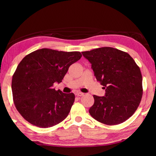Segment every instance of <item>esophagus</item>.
<instances>
[{
	"instance_id": "34e87169",
	"label": "esophagus",
	"mask_w": 156,
	"mask_h": 156,
	"mask_svg": "<svg viewBox=\"0 0 156 156\" xmlns=\"http://www.w3.org/2000/svg\"><path fill=\"white\" fill-rule=\"evenodd\" d=\"M76 96H77V97H82V96H84V93H82V92H76Z\"/></svg>"
}]
</instances>
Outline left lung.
<instances>
[{
    "instance_id": "8db88e82",
    "label": "left lung",
    "mask_w": 156,
    "mask_h": 156,
    "mask_svg": "<svg viewBox=\"0 0 156 156\" xmlns=\"http://www.w3.org/2000/svg\"><path fill=\"white\" fill-rule=\"evenodd\" d=\"M94 76L103 86L105 97L93 95L89 113L108 125L122 123L136 111L143 95L140 68L127 52L111 47L82 51Z\"/></svg>"
}]
</instances>
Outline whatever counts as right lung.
<instances>
[{"label":"right lung","instance_id":"1","mask_svg":"<svg viewBox=\"0 0 156 156\" xmlns=\"http://www.w3.org/2000/svg\"><path fill=\"white\" fill-rule=\"evenodd\" d=\"M81 57L80 51L43 48L22 59L13 74L11 88L15 107L26 121L48 128L67 117L75 96L55 90L54 84L61 82L69 66Z\"/></svg>","mask_w":156,"mask_h":156}]
</instances>
